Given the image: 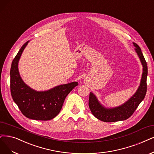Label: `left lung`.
<instances>
[{
    "mask_svg": "<svg viewBox=\"0 0 154 154\" xmlns=\"http://www.w3.org/2000/svg\"><path fill=\"white\" fill-rule=\"evenodd\" d=\"M135 51L137 53L141 65L143 73L140 86L136 93L127 101L114 108H106L102 105L96 96L91 92L89 98V106L93 116L103 122H117L126 120L133 115L141 102L144 99L146 93V77L148 68L143 53L137 44L133 42Z\"/></svg>",
    "mask_w": 154,
    "mask_h": 154,
    "instance_id": "1",
    "label": "left lung"
}]
</instances>
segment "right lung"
<instances>
[{
	"mask_svg": "<svg viewBox=\"0 0 154 154\" xmlns=\"http://www.w3.org/2000/svg\"><path fill=\"white\" fill-rule=\"evenodd\" d=\"M27 41L20 49L11 64V93L20 110L28 119L49 121L60 113L66 96L78 85L77 82L57 86L44 91H37L26 85L20 75L18 63Z\"/></svg>",
	"mask_w": 154,
	"mask_h": 154,
	"instance_id": "add662e5",
	"label": "right lung"
}]
</instances>
